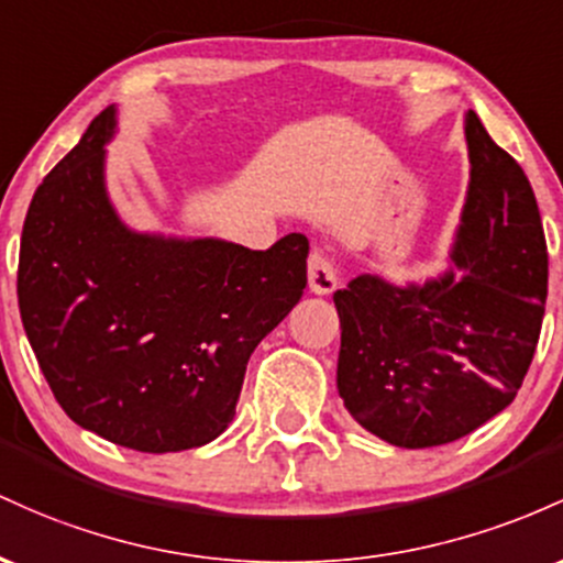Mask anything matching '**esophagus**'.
Masks as SVG:
<instances>
[{"mask_svg": "<svg viewBox=\"0 0 563 563\" xmlns=\"http://www.w3.org/2000/svg\"><path fill=\"white\" fill-rule=\"evenodd\" d=\"M308 287L313 295H330L338 289V271L321 250H311L308 257Z\"/></svg>", "mask_w": 563, "mask_h": 563, "instance_id": "obj_1", "label": "esophagus"}]
</instances>
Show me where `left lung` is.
I'll list each match as a JSON object with an SVG mask.
<instances>
[{
	"mask_svg": "<svg viewBox=\"0 0 563 563\" xmlns=\"http://www.w3.org/2000/svg\"><path fill=\"white\" fill-rule=\"evenodd\" d=\"M471 186L446 271L422 287L358 276L334 292L338 390L358 426L407 450L450 444L519 394L540 340L548 247L523 169L468 111Z\"/></svg>",
	"mask_w": 563,
	"mask_h": 563,
	"instance_id": "8db88e82",
	"label": "left lung"
}]
</instances>
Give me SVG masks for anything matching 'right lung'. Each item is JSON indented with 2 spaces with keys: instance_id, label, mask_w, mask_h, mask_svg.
Here are the masks:
<instances>
[{
  "instance_id": "1",
  "label": "right lung",
  "mask_w": 563,
  "mask_h": 563,
  "mask_svg": "<svg viewBox=\"0 0 563 563\" xmlns=\"http://www.w3.org/2000/svg\"><path fill=\"white\" fill-rule=\"evenodd\" d=\"M117 111L92 119L31 199L18 306L77 426L137 452H180L229 428L257 343L306 289L308 239L268 250L124 229L103 186Z\"/></svg>"
}]
</instances>
